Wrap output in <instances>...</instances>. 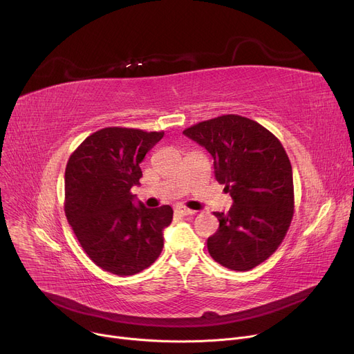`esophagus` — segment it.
Wrapping results in <instances>:
<instances>
[{
	"instance_id": "esophagus-1",
	"label": "esophagus",
	"mask_w": 354,
	"mask_h": 354,
	"mask_svg": "<svg viewBox=\"0 0 354 354\" xmlns=\"http://www.w3.org/2000/svg\"><path fill=\"white\" fill-rule=\"evenodd\" d=\"M176 212H178L179 215H182V216H187V215H194V214H195V211H192V209H188V208H183V207H179V208H176Z\"/></svg>"
}]
</instances>
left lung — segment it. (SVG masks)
<instances>
[{"mask_svg":"<svg viewBox=\"0 0 354 354\" xmlns=\"http://www.w3.org/2000/svg\"><path fill=\"white\" fill-rule=\"evenodd\" d=\"M183 135L212 155L215 178L234 201L227 214H214L219 228L207 241L209 255L234 271L264 263L283 243L294 215L292 169L281 142L238 115L199 122Z\"/></svg>","mask_w":354,"mask_h":354,"instance_id":"8db88e82","label":"left lung"}]
</instances>
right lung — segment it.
Segmentation results:
<instances>
[{
	"instance_id": "add662e5",
	"label": "right lung",
	"mask_w": 354,
	"mask_h": 354,
	"mask_svg": "<svg viewBox=\"0 0 354 354\" xmlns=\"http://www.w3.org/2000/svg\"><path fill=\"white\" fill-rule=\"evenodd\" d=\"M163 135L104 127L87 136L67 162V221L88 258L107 272L138 274L162 252L163 230L172 222V208L135 207L130 189L139 185L145 155Z\"/></svg>"
}]
</instances>
